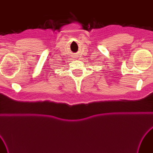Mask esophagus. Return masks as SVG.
Returning a JSON list of instances; mask_svg holds the SVG:
<instances>
[{
  "mask_svg": "<svg viewBox=\"0 0 153 153\" xmlns=\"http://www.w3.org/2000/svg\"><path fill=\"white\" fill-rule=\"evenodd\" d=\"M77 56H75L74 57V58H77Z\"/></svg>",
  "mask_w": 153,
  "mask_h": 153,
  "instance_id": "obj_1",
  "label": "esophagus"
}]
</instances>
